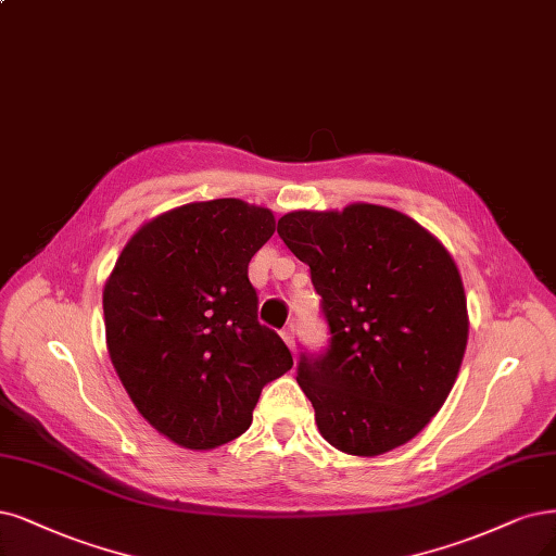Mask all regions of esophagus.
I'll list each match as a JSON object with an SVG mask.
<instances>
[{
	"label": "esophagus",
	"mask_w": 556,
	"mask_h": 556,
	"mask_svg": "<svg viewBox=\"0 0 556 556\" xmlns=\"http://www.w3.org/2000/svg\"><path fill=\"white\" fill-rule=\"evenodd\" d=\"M280 336H282V340L287 342V348H290L292 352L296 350V340H294V327H285L282 331H280Z\"/></svg>",
	"instance_id": "34e87169"
}]
</instances>
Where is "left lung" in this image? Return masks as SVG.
Segmentation results:
<instances>
[{
    "label": "left lung",
    "instance_id": "left-lung-1",
    "mask_svg": "<svg viewBox=\"0 0 556 556\" xmlns=\"http://www.w3.org/2000/svg\"><path fill=\"white\" fill-rule=\"evenodd\" d=\"M278 235L311 266L331 336L296 363L321 437L366 457L407 444L442 409L467 348L453 257L416 220L377 204L292 212Z\"/></svg>",
    "mask_w": 556,
    "mask_h": 556
}]
</instances>
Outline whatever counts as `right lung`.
<instances>
[{
    "label": "right lung",
    "instance_id": "right-lung-1",
    "mask_svg": "<svg viewBox=\"0 0 556 556\" xmlns=\"http://www.w3.org/2000/svg\"><path fill=\"white\" fill-rule=\"evenodd\" d=\"M276 232L269 208L212 200L147 223L103 290L112 366L132 405L186 448L251 428L262 389L294 366L257 321L248 262Z\"/></svg>",
    "mask_w": 556,
    "mask_h": 556
}]
</instances>
